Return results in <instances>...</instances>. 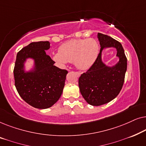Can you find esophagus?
Returning <instances> with one entry per match:
<instances>
[{
  "instance_id": "esophagus-1",
  "label": "esophagus",
  "mask_w": 146,
  "mask_h": 146,
  "mask_svg": "<svg viewBox=\"0 0 146 146\" xmlns=\"http://www.w3.org/2000/svg\"><path fill=\"white\" fill-rule=\"evenodd\" d=\"M68 70V71H70V70ZM76 74L78 75V76H80V72H75Z\"/></svg>"
}]
</instances>
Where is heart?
<instances>
[{"mask_svg":"<svg viewBox=\"0 0 146 146\" xmlns=\"http://www.w3.org/2000/svg\"><path fill=\"white\" fill-rule=\"evenodd\" d=\"M99 50L98 43L93 38L72 40L62 44L58 52L54 54L52 58L61 66L74 62L78 68L86 70L96 60Z\"/></svg>","mask_w":146,"mask_h":146,"instance_id":"obj_1","label":"heart"}]
</instances>
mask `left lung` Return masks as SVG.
<instances>
[{"label": "left lung", "mask_w": 146, "mask_h": 146, "mask_svg": "<svg viewBox=\"0 0 146 146\" xmlns=\"http://www.w3.org/2000/svg\"><path fill=\"white\" fill-rule=\"evenodd\" d=\"M97 36L101 47L99 54L94 64L78 80L82 96L89 104L96 106L110 102L119 94L127 70V58L121 43L101 33H98ZM109 47L117 49L119 58L111 67L106 65L101 58L103 50Z\"/></svg>", "instance_id": "obj_1"}]
</instances>
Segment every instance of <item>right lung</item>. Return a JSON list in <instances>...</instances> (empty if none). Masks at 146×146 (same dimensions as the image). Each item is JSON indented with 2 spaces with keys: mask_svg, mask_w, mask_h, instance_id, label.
Returning <instances> with one entry per match:
<instances>
[{
  "mask_svg": "<svg viewBox=\"0 0 146 146\" xmlns=\"http://www.w3.org/2000/svg\"><path fill=\"white\" fill-rule=\"evenodd\" d=\"M48 41L32 42L17 53L14 68L15 86L20 96L34 108L46 109L60 98L68 71L54 65L55 63L46 50ZM28 59L34 60L33 67L25 70Z\"/></svg>",
  "mask_w": 146,
  "mask_h": 146,
  "instance_id": "obj_1",
  "label": "right lung"
}]
</instances>
